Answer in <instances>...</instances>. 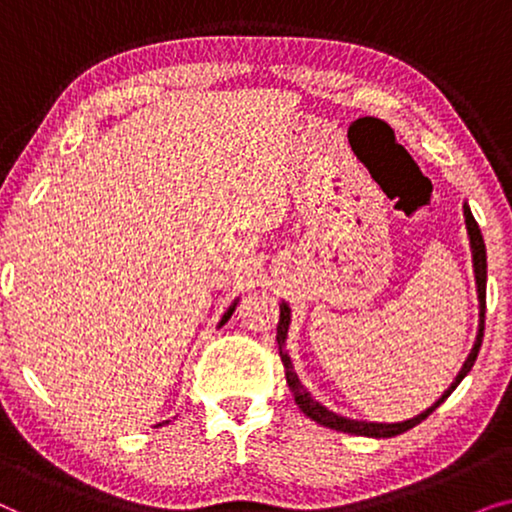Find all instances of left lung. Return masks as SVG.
Returning a JSON list of instances; mask_svg holds the SVG:
<instances>
[{
  "label": "left lung",
  "instance_id": "obj_1",
  "mask_svg": "<svg viewBox=\"0 0 512 512\" xmlns=\"http://www.w3.org/2000/svg\"><path fill=\"white\" fill-rule=\"evenodd\" d=\"M464 219H466V230H468V242H471V254H473V275H475V289H478V307H480V321H478V335H475L473 349L471 354L466 356L464 366L454 377V382L445 389V394L438 398L431 408H426L424 412H419L417 417L405 419V422H394V424H382V422H363V419H352V417H342L338 412L328 410L326 405H321L317 398H314L310 391L305 389V384L298 380L296 368H293V361L289 356V349H286V335H289V326H291V307L286 300L279 303V324H277V345H279V356H282L284 363V373H286V384L293 391V401L298 403V408L305 412L307 417L314 419V422L321 426H328L333 431H342V433H352V436H368V438H391V436H401V433L410 431L412 426L422 424L426 417L431 415L433 410L438 408L440 403L445 401L447 396L452 394L454 389L459 387V382L468 375V370L473 368L475 359H478L480 345H482V331H485V300H487V251H485V240H482V233L475 223L471 207L464 202Z\"/></svg>",
  "mask_w": 512,
  "mask_h": 512
}]
</instances>
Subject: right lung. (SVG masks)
Returning <instances> with one entry per match:
<instances>
[{
  "mask_svg": "<svg viewBox=\"0 0 512 512\" xmlns=\"http://www.w3.org/2000/svg\"><path fill=\"white\" fill-rule=\"evenodd\" d=\"M237 303H240V298H235V300H233V303H230V307H228V310H226V312H223V317H221V321H219V326H223V324H226V321H228L230 317H233V312H235V307H237Z\"/></svg>",
  "mask_w": 512,
  "mask_h": 512,
  "instance_id": "right-lung-1",
  "label": "right lung"
}]
</instances>
